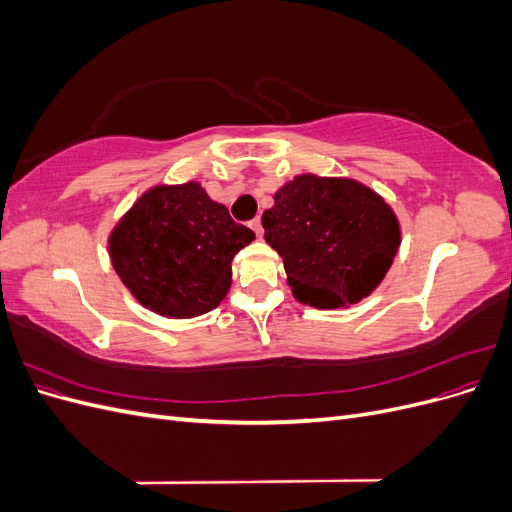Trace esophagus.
<instances>
[{"instance_id":"34e87169","label":"esophagus","mask_w":512,"mask_h":512,"mask_svg":"<svg viewBox=\"0 0 512 512\" xmlns=\"http://www.w3.org/2000/svg\"><path fill=\"white\" fill-rule=\"evenodd\" d=\"M250 228L256 232V237H262V222H260V218H254L250 222Z\"/></svg>"}]
</instances>
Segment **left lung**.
<instances>
[{
  "instance_id": "1",
  "label": "left lung",
  "mask_w": 512,
  "mask_h": 512,
  "mask_svg": "<svg viewBox=\"0 0 512 512\" xmlns=\"http://www.w3.org/2000/svg\"><path fill=\"white\" fill-rule=\"evenodd\" d=\"M294 297L314 307L356 303L393 265L399 224L391 207L352 179L301 175L262 213Z\"/></svg>"
}]
</instances>
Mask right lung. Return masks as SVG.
I'll return each instance as SVG.
<instances>
[{"label":"right lung","mask_w":512,"mask_h":512,"mask_svg":"<svg viewBox=\"0 0 512 512\" xmlns=\"http://www.w3.org/2000/svg\"><path fill=\"white\" fill-rule=\"evenodd\" d=\"M196 181L158 185L113 230L108 250L121 282L153 312L194 318L218 307L230 262L254 241Z\"/></svg>","instance_id":"right-lung-1"}]
</instances>
